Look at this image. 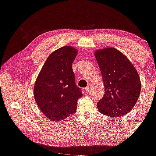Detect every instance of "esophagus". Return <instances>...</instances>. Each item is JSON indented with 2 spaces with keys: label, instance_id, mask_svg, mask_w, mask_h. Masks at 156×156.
<instances>
[{
  "label": "esophagus",
  "instance_id": "obj_1",
  "mask_svg": "<svg viewBox=\"0 0 156 156\" xmlns=\"http://www.w3.org/2000/svg\"><path fill=\"white\" fill-rule=\"evenodd\" d=\"M84 90H85L86 92H88V91H89L90 90V86H88L87 87H86L85 89H84Z\"/></svg>",
  "mask_w": 156,
  "mask_h": 156
}]
</instances>
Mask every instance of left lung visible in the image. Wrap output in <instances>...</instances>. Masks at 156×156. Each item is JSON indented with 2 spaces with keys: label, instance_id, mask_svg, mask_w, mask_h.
Masks as SVG:
<instances>
[{
  "label": "left lung",
  "instance_id": "1",
  "mask_svg": "<svg viewBox=\"0 0 156 156\" xmlns=\"http://www.w3.org/2000/svg\"><path fill=\"white\" fill-rule=\"evenodd\" d=\"M102 73L105 94L97 102L99 111L110 117H120L132 110L141 90L139 74L128 58L115 48L95 51Z\"/></svg>",
  "mask_w": 156,
  "mask_h": 156
}]
</instances>
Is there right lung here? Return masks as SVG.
<instances>
[{
	"label": "right lung",
	"mask_w": 156,
	"mask_h": 156,
	"mask_svg": "<svg viewBox=\"0 0 156 156\" xmlns=\"http://www.w3.org/2000/svg\"><path fill=\"white\" fill-rule=\"evenodd\" d=\"M78 51L71 46L54 51L45 62L35 80L34 97L48 119L59 121L76 111L78 99L83 96L76 85L72 64Z\"/></svg>",
	"instance_id": "1"
}]
</instances>
